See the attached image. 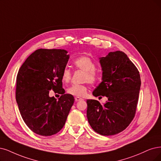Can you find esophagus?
<instances>
[{"label":"esophagus","mask_w":161,"mask_h":161,"mask_svg":"<svg viewBox=\"0 0 161 161\" xmlns=\"http://www.w3.org/2000/svg\"><path fill=\"white\" fill-rule=\"evenodd\" d=\"M82 99H82V98H81V97H75V102H78V101L82 100Z\"/></svg>","instance_id":"34e87169"}]
</instances>
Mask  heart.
<instances>
[{"instance_id": "obj_1", "label": "heart", "mask_w": 161, "mask_h": 161, "mask_svg": "<svg viewBox=\"0 0 161 161\" xmlns=\"http://www.w3.org/2000/svg\"><path fill=\"white\" fill-rule=\"evenodd\" d=\"M74 66L81 70L84 71L82 81H87L91 84H95L98 79V75L96 70V64L87 56H81L76 58L74 61ZM71 78V71L65 68L62 72V80L64 83H68ZM87 92V84H72L67 89V93L77 97H84Z\"/></svg>"}]
</instances>
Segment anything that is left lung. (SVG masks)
Wrapping results in <instances>:
<instances>
[{
    "instance_id": "1",
    "label": "left lung",
    "mask_w": 161,
    "mask_h": 161,
    "mask_svg": "<svg viewBox=\"0 0 161 161\" xmlns=\"http://www.w3.org/2000/svg\"><path fill=\"white\" fill-rule=\"evenodd\" d=\"M102 81L93 92L94 96H106L103 105L87 99V117L97 133L114 135L123 131L135 117L141 87L138 69L123 52H109L100 58Z\"/></svg>"
}]
</instances>
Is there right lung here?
I'll list each match as a JSON object with an SVG mask.
<instances>
[{"instance_id": "right-lung-1", "label": "right lung", "mask_w": 161, "mask_h": 161, "mask_svg": "<svg viewBox=\"0 0 161 161\" xmlns=\"http://www.w3.org/2000/svg\"><path fill=\"white\" fill-rule=\"evenodd\" d=\"M60 49H38L30 55L16 76V99L28 128L42 136L59 132L66 121L74 97L65 94L62 72L69 59ZM50 90L61 94L58 100L49 97Z\"/></svg>"}]
</instances>
